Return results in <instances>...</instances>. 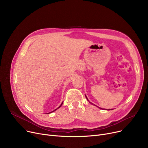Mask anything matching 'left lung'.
Returning <instances> with one entry per match:
<instances>
[{"label":"left lung","mask_w":148,"mask_h":148,"mask_svg":"<svg viewBox=\"0 0 148 148\" xmlns=\"http://www.w3.org/2000/svg\"><path fill=\"white\" fill-rule=\"evenodd\" d=\"M86 99H88V101H89V100H88V98H87V97H86ZM89 103H90V104H93V105H94V106H95V104H93V103H90V101H89ZM101 109H103V108H101ZM103 110H104V109H103ZM111 110H112V109H111Z\"/></svg>","instance_id":"1"}]
</instances>
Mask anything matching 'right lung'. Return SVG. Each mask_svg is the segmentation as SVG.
<instances>
[{
	"instance_id": "right-lung-1",
	"label": "right lung",
	"mask_w": 148,
	"mask_h": 148,
	"mask_svg": "<svg viewBox=\"0 0 148 148\" xmlns=\"http://www.w3.org/2000/svg\"><path fill=\"white\" fill-rule=\"evenodd\" d=\"M62 104H63V103H62V104H60V106H59V107H58V108H60V107H61V106H62ZM58 108H56V109H55V110H54V111H55V110H57V109H58ZM54 111H53V112H54ZM51 112H50V113H51Z\"/></svg>"
}]
</instances>
